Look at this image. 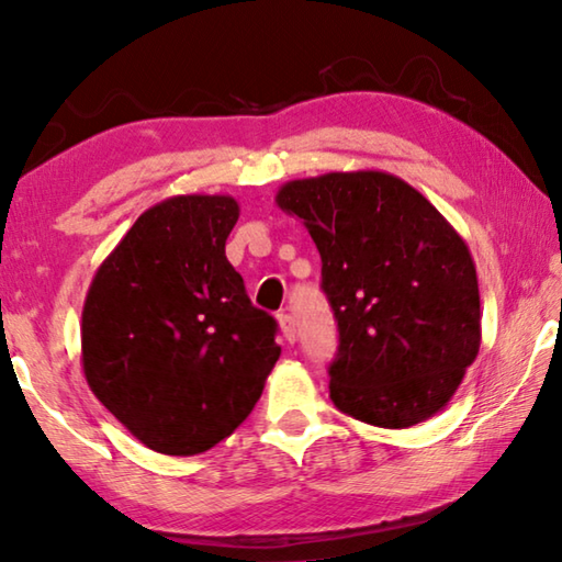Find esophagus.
Masks as SVG:
<instances>
[{"label": "esophagus", "instance_id": "34e87169", "mask_svg": "<svg viewBox=\"0 0 562 562\" xmlns=\"http://www.w3.org/2000/svg\"><path fill=\"white\" fill-rule=\"evenodd\" d=\"M278 322H280V329H282V337L290 341H294V337H297V329H294V319L292 315H288V312H282V315H278Z\"/></svg>", "mask_w": 562, "mask_h": 562}]
</instances>
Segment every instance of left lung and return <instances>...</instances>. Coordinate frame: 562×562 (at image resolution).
I'll return each instance as SVG.
<instances>
[{
	"mask_svg": "<svg viewBox=\"0 0 562 562\" xmlns=\"http://www.w3.org/2000/svg\"><path fill=\"white\" fill-rule=\"evenodd\" d=\"M274 203L319 250L339 329L335 406L382 429L439 414L481 347L479 278L463 237L384 170L290 180Z\"/></svg>",
	"mask_w": 562,
	"mask_h": 562,
	"instance_id": "1",
	"label": "left lung"
}]
</instances>
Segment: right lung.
Segmentation results:
<instances>
[{
    "label": "right lung",
    "mask_w": 562,
    "mask_h": 562,
    "mask_svg": "<svg viewBox=\"0 0 562 562\" xmlns=\"http://www.w3.org/2000/svg\"><path fill=\"white\" fill-rule=\"evenodd\" d=\"M233 195L148 207L99 265L81 312L83 376L148 449L195 456L240 426L280 359L278 322L225 258Z\"/></svg>",
    "instance_id": "right-lung-1"
}]
</instances>
